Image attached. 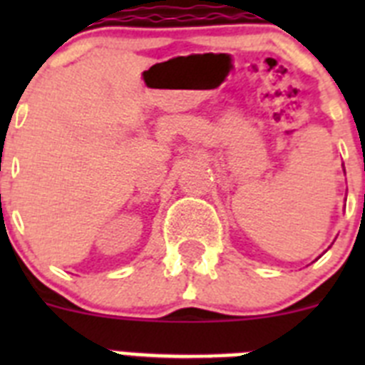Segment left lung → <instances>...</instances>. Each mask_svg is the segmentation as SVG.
I'll list each match as a JSON object with an SVG mask.
<instances>
[{
	"label": "left lung",
	"mask_w": 365,
	"mask_h": 365,
	"mask_svg": "<svg viewBox=\"0 0 365 365\" xmlns=\"http://www.w3.org/2000/svg\"><path fill=\"white\" fill-rule=\"evenodd\" d=\"M344 172H346V170H344Z\"/></svg>",
	"instance_id": "left-lung-1"
}]
</instances>
